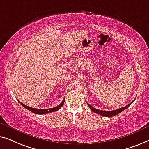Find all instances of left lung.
<instances>
[{
    "instance_id": "8db88e82",
    "label": "left lung",
    "mask_w": 149,
    "mask_h": 149,
    "mask_svg": "<svg viewBox=\"0 0 149 149\" xmlns=\"http://www.w3.org/2000/svg\"><path fill=\"white\" fill-rule=\"evenodd\" d=\"M134 100L132 102H130V103L127 104V105L123 107L122 108H120V109H116V110H113V111H102V110H99V109H95L93 107H92L91 105H90V104L88 103V105L89 108L91 109L93 111V112L96 113H98L100 115V116H104V117H113V116H116V115H117L118 113H119L122 112L123 111H124L125 109H126L130 105V104L132 103V102H134Z\"/></svg>"
}]
</instances>
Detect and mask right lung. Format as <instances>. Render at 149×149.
Segmentation results:
<instances>
[{
	"label": "right lung",
	"mask_w": 149,
	"mask_h": 149,
	"mask_svg": "<svg viewBox=\"0 0 149 149\" xmlns=\"http://www.w3.org/2000/svg\"><path fill=\"white\" fill-rule=\"evenodd\" d=\"M19 102V103H21L22 104L23 106L25 108L27 109L30 111L31 112L33 113L36 114H40V115H43V114H47L49 113H51V112H54V111H56L59 110L62 107L63 105L65 100H63V101L61 102L59 105H58L56 107H53V108H50V109H35V108H32V107H30L25 105L24 104H23L22 102H21L19 100H18Z\"/></svg>",
	"instance_id": "right-lung-1"
}]
</instances>
